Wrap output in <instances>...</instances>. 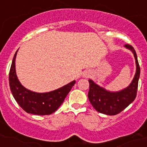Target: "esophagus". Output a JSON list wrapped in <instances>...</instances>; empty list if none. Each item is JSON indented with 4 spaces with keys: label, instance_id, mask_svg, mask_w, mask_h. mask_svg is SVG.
<instances>
[{
    "label": "esophagus",
    "instance_id": "esophagus-1",
    "mask_svg": "<svg viewBox=\"0 0 147 147\" xmlns=\"http://www.w3.org/2000/svg\"><path fill=\"white\" fill-rule=\"evenodd\" d=\"M90 75H91V72L89 71H85L82 73V76L84 78H87V77H89Z\"/></svg>",
    "mask_w": 147,
    "mask_h": 147
}]
</instances>
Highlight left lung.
<instances>
[{"instance_id": "1", "label": "left lung", "mask_w": 147, "mask_h": 147, "mask_svg": "<svg viewBox=\"0 0 147 147\" xmlns=\"http://www.w3.org/2000/svg\"><path fill=\"white\" fill-rule=\"evenodd\" d=\"M124 47L127 49L132 51L136 60V74L132 82L127 88L121 90L120 92H108L105 88L100 87L99 85L89 79V92L88 99L90 102L98 112L107 115H116L121 113L125 109L128 105L134 100L137 96L138 81H139L140 69L137 60L136 51L131 45L125 44Z\"/></svg>"}]
</instances>
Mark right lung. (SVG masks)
<instances>
[{
  "label": "right lung",
  "instance_id": "right-lung-1",
  "mask_svg": "<svg viewBox=\"0 0 147 147\" xmlns=\"http://www.w3.org/2000/svg\"><path fill=\"white\" fill-rule=\"evenodd\" d=\"M17 51L14 54L9 73V84L11 93L17 104L29 114L36 115H49L60 107L65 98L71 91L76 81L67 84L53 92L36 93L26 89L17 78L15 70V59Z\"/></svg>",
  "mask_w": 147,
  "mask_h": 147
}]
</instances>
